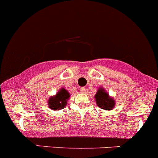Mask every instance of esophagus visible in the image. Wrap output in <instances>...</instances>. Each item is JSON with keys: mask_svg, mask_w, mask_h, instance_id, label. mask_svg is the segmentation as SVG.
Masks as SVG:
<instances>
[{"mask_svg": "<svg viewBox=\"0 0 158 158\" xmlns=\"http://www.w3.org/2000/svg\"><path fill=\"white\" fill-rule=\"evenodd\" d=\"M79 90H80L81 93H85V92H86V88H85V87H81L80 89H79Z\"/></svg>", "mask_w": 158, "mask_h": 158, "instance_id": "esophagus-1", "label": "esophagus"}]
</instances>
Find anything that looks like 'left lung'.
Here are the masks:
<instances>
[{"mask_svg": "<svg viewBox=\"0 0 158 158\" xmlns=\"http://www.w3.org/2000/svg\"><path fill=\"white\" fill-rule=\"evenodd\" d=\"M96 102L98 107H101L104 110H111L114 108V101L112 98H110L105 91L103 89H99L95 95Z\"/></svg>", "mask_w": 158, "mask_h": 158, "instance_id": "obj_1", "label": "left lung"}]
</instances>
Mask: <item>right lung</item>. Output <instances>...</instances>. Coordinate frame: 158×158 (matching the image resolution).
Returning <instances> with one entry per match:
<instances>
[{
  "label": "right lung",
  "mask_w": 158,
  "mask_h": 158,
  "mask_svg": "<svg viewBox=\"0 0 158 158\" xmlns=\"http://www.w3.org/2000/svg\"><path fill=\"white\" fill-rule=\"evenodd\" d=\"M69 94L66 89H61L55 97H51L48 101L50 107L54 110H61L65 107L67 101L69 97Z\"/></svg>",
  "instance_id": "1"
}]
</instances>
